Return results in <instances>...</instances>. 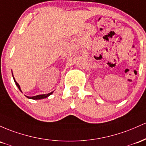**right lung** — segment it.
<instances>
[{"label": "right lung", "instance_id": "obj_1", "mask_svg": "<svg viewBox=\"0 0 146 146\" xmlns=\"http://www.w3.org/2000/svg\"><path fill=\"white\" fill-rule=\"evenodd\" d=\"M12 76H13V78H14V81L15 82L16 86L18 87V88L19 89V90H20L21 92H22V91H21V87L19 86V83H17V82L16 81L15 78L14 77V75H13V73H12ZM52 93H53V92H52L50 93H48V94H40V95H36V96H25L26 97L28 98V99H34V100H38V99H45V98L48 97L50 95H51Z\"/></svg>", "mask_w": 146, "mask_h": 146}]
</instances>
